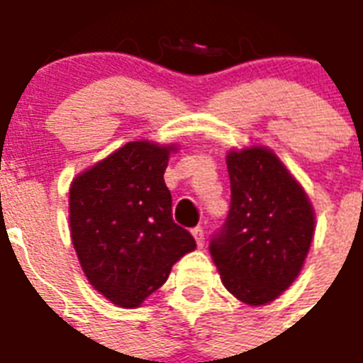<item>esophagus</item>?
Instances as JSON below:
<instances>
[{
  "mask_svg": "<svg viewBox=\"0 0 363 363\" xmlns=\"http://www.w3.org/2000/svg\"><path fill=\"white\" fill-rule=\"evenodd\" d=\"M192 236L194 240H196V243H198V247H203V243H206V234H203V228H201V226L192 228Z\"/></svg>",
  "mask_w": 363,
  "mask_h": 363,
  "instance_id": "1",
  "label": "esophagus"
}]
</instances>
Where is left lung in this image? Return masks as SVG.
Masks as SVG:
<instances>
[{"label":"left lung","mask_w":363,"mask_h":363,"mask_svg":"<svg viewBox=\"0 0 363 363\" xmlns=\"http://www.w3.org/2000/svg\"><path fill=\"white\" fill-rule=\"evenodd\" d=\"M230 209L209 251L225 287L259 306L297 278L314 236V209L272 150L253 146L226 156Z\"/></svg>","instance_id":"obj_1"}]
</instances>
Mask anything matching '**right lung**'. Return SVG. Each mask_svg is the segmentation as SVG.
<instances>
[{
    "mask_svg": "<svg viewBox=\"0 0 363 363\" xmlns=\"http://www.w3.org/2000/svg\"><path fill=\"white\" fill-rule=\"evenodd\" d=\"M175 146L135 140L95 163L70 186V234L87 280L123 308H135L165 284L196 249L175 225L163 173Z\"/></svg>",
    "mask_w": 363,
    "mask_h": 363,
    "instance_id": "1",
    "label": "right lung"
}]
</instances>
